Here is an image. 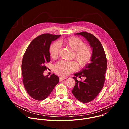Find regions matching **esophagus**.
<instances>
[{"instance_id":"1","label":"esophagus","mask_w":129,"mask_h":129,"mask_svg":"<svg viewBox=\"0 0 129 129\" xmlns=\"http://www.w3.org/2000/svg\"><path fill=\"white\" fill-rule=\"evenodd\" d=\"M66 79V78L65 77H60V81H63V80H65Z\"/></svg>"}]
</instances>
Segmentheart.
<instances>
[{
	"label": "heart",
	"mask_w": 129,
	"mask_h": 129,
	"mask_svg": "<svg viewBox=\"0 0 129 129\" xmlns=\"http://www.w3.org/2000/svg\"><path fill=\"white\" fill-rule=\"evenodd\" d=\"M59 44L70 48L73 51L72 58L77 61L80 67L85 66L90 62L92 57L91 48L86 45L82 40L75 37L61 40L59 43L57 42L53 43L49 49L50 55L52 58H56L59 56L60 51ZM78 67L77 63L75 61L61 60L55 65L54 70L58 74L67 75L76 70Z\"/></svg>",
	"instance_id": "obj_1"
}]
</instances>
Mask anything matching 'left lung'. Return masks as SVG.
I'll list each match as a JSON object with an SVG mask.
<instances>
[{"label":"left lung","mask_w":129,"mask_h":129,"mask_svg":"<svg viewBox=\"0 0 129 129\" xmlns=\"http://www.w3.org/2000/svg\"><path fill=\"white\" fill-rule=\"evenodd\" d=\"M76 35H81L88 42L92 48L90 63L87 64L81 71L75 73L72 77L76 81L72 93L80 102L86 103L93 100L102 89L107 70V59L103 47L98 39L93 35L87 32H81ZM86 78L79 81L77 77Z\"/></svg>","instance_id":"obj_1"}]
</instances>
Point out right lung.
Instances as JSON below:
<instances>
[{"label":"right lung","instance_id":"1","mask_svg":"<svg viewBox=\"0 0 129 129\" xmlns=\"http://www.w3.org/2000/svg\"><path fill=\"white\" fill-rule=\"evenodd\" d=\"M61 35L43 34L35 38L27 47L23 57V83L28 94L34 99L43 100L51 93L59 82V78L53 74L44 76L45 64L50 61L49 48L51 42Z\"/></svg>","mask_w":129,"mask_h":129}]
</instances>
